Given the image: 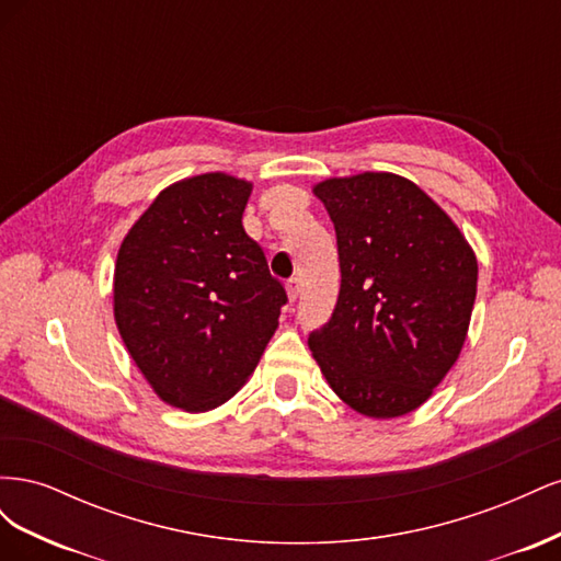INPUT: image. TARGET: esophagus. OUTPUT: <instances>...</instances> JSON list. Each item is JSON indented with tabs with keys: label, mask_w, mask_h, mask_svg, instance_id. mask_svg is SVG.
Instances as JSON below:
<instances>
[{
	"label": "esophagus",
	"mask_w": 561,
	"mask_h": 561,
	"mask_svg": "<svg viewBox=\"0 0 561 561\" xmlns=\"http://www.w3.org/2000/svg\"><path fill=\"white\" fill-rule=\"evenodd\" d=\"M285 287H287V299L297 301V297H299V278H290Z\"/></svg>",
	"instance_id": "esophagus-1"
}]
</instances>
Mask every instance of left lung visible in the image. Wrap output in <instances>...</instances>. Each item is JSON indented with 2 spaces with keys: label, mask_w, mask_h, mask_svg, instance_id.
Returning a JSON list of instances; mask_svg holds the SVG:
<instances>
[{
  "label": "left lung",
  "mask_w": 561,
  "mask_h": 561,
  "mask_svg": "<svg viewBox=\"0 0 561 561\" xmlns=\"http://www.w3.org/2000/svg\"><path fill=\"white\" fill-rule=\"evenodd\" d=\"M336 231L342 287L309 348L330 388L369 419L414 412L463 348L478 260L451 217L393 173L313 186Z\"/></svg>",
  "instance_id": "obj_1"
}]
</instances>
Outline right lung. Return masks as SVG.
<instances>
[{"mask_svg":"<svg viewBox=\"0 0 561 561\" xmlns=\"http://www.w3.org/2000/svg\"><path fill=\"white\" fill-rule=\"evenodd\" d=\"M250 192L227 173L165 186L116 254L118 334L154 393L184 412L215 410L248 381L287 301L243 229Z\"/></svg>","mask_w":561,"mask_h":561,"instance_id":"add662e5","label":"right lung"}]
</instances>
